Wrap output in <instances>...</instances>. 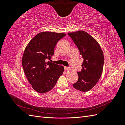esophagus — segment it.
Instances as JSON below:
<instances>
[{
  "instance_id": "esophagus-1",
  "label": "esophagus",
  "mask_w": 125,
  "mask_h": 125,
  "mask_svg": "<svg viewBox=\"0 0 125 125\" xmlns=\"http://www.w3.org/2000/svg\"><path fill=\"white\" fill-rule=\"evenodd\" d=\"M64 69H65V70H69L70 69L69 67H66V66L64 67Z\"/></svg>"
}]
</instances>
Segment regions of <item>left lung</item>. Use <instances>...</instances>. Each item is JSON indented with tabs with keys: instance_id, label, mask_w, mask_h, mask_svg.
Here are the masks:
<instances>
[{
	"instance_id": "left-lung-1",
	"label": "left lung",
	"mask_w": 125,
	"mask_h": 125,
	"mask_svg": "<svg viewBox=\"0 0 125 125\" xmlns=\"http://www.w3.org/2000/svg\"><path fill=\"white\" fill-rule=\"evenodd\" d=\"M80 51L84 60L81 71L77 72L78 81L74 88L82 92L91 90L99 81L103 73V52L97 41L84 31L68 33Z\"/></svg>"
}]
</instances>
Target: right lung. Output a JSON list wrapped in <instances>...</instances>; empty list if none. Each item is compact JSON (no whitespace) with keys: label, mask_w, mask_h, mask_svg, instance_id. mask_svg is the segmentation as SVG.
<instances>
[{"label":"right lung","mask_w":125,"mask_h":125,"mask_svg":"<svg viewBox=\"0 0 125 125\" xmlns=\"http://www.w3.org/2000/svg\"><path fill=\"white\" fill-rule=\"evenodd\" d=\"M65 36L63 33L41 32L26 46L22 57V66L26 78L37 92L50 91L62 74V66L46 62V59L51 58L57 43Z\"/></svg>","instance_id":"obj_1"}]
</instances>
